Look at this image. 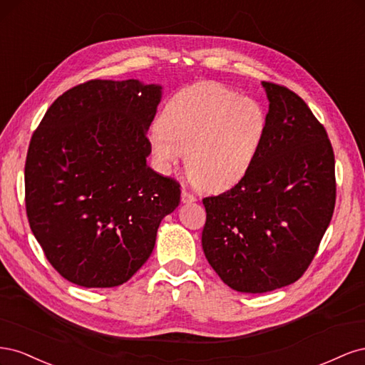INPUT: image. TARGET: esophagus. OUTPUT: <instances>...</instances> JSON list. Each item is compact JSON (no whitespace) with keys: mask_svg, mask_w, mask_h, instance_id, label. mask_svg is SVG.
Segmentation results:
<instances>
[{"mask_svg":"<svg viewBox=\"0 0 365 365\" xmlns=\"http://www.w3.org/2000/svg\"><path fill=\"white\" fill-rule=\"evenodd\" d=\"M181 200H182V202H184V204H187V202H195V201H196V196H195L190 190L182 189Z\"/></svg>","mask_w":365,"mask_h":365,"instance_id":"1","label":"esophagus"}]
</instances>
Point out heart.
<instances>
[{
  "instance_id": "1",
  "label": "heart",
  "mask_w": 365,
  "mask_h": 365,
  "mask_svg": "<svg viewBox=\"0 0 365 365\" xmlns=\"http://www.w3.org/2000/svg\"><path fill=\"white\" fill-rule=\"evenodd\" d=\"M268 126L263 106L228 86L197 82L175 93L152 128L153 157L170 172L187 153V173L204 190H224L256 161Z\"/></svg>"
}]
</instances>
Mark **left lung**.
Segmentation results:
<instances>
[{
	"label": "left lung",
	"instance_id": "8db88e82",
	"mask_svg": "<svg viewBox=\"0 0 365 365\" xmlns=\"http://www.w3.org/2000/svg\"><path fill=\"white\" fill-rule=\"evenodd\" d=\"M268 126L251 169L204 197L202 250L230 288L262 294L302 277L334 215L335 155L324 126L300 96L263 82Z\"/></svg>",
	"mask_w": 365,
	"mask_h": 365
}]
</instances>
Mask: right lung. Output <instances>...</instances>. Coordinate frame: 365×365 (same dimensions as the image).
Masks as SVG:
<instances>
[{
  "label": "right lung",
  "instance_id": "right-lung-1",
  "mask_svg": "<svg viewBox=\"0 0 365 365\" xmlns=\"http://www.w3.org/2000/svg\"><path fill=\"white\" fill-rule=\"evenodd\" d=\"M160 101V85L88 81L59 96L33 132L29 224L51 267L74 284L128 282L180 204V182L146 164Z\"/></svg>",
  "mask_w": 365,
  "mask_h": 365
}]
</instances>
